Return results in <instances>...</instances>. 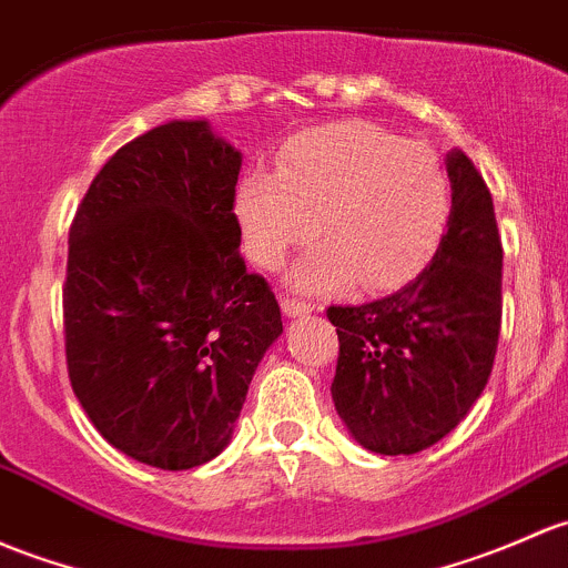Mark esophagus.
<instances>
[{"label":"esophagus","instance_id":"1","mask_svg":"<svg viewBox=\"0 0 568 568\" xmlns=\"http://www.w3.org/2000/svg\"><path fill=\"white\" fill-rule=\"evenodd\" d=\"M280 307H283V313L288 315V318H302V315H310L315 310L310 302L291 300V296H283V300H280Z\"/></svg>","mask_w":568,"mask_h":568}]
</instances>
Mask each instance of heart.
Segmentation results:
<instances>
[{"label": "heart", "instance_id": "obj_1", "mask_svg": "<svg viewBox=\"0 0 568 568\" xmlns=\"http://www.w3.org/2000/svg\"><path fill=\"white\" fill-rule=\"evenodd\" d=\"M234 209L247 255L264 268L283 264L318 229L326 242L300 261L291 285L332 294L354 280L389 288L419 272L446 229L452 190L433 146L339 122L285 143L277 174L247 171Z\"/></svg>", "mask_w": 568, "mask_h": 568}]
</instances>
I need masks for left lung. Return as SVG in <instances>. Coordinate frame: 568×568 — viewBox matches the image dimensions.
<instances>
[{"label":"left lung","mask_w":568,"mask_h":568,"mask_svg":"<svg viewBox=\"0 0 568 568\" xmlns=\"http://www.w3.org/2000/svg\"><path fill=\"white\" fill-rule=\"evenodd\" d=\"M446 171L452 212L425 272L384 300L326 310L339 337L334 408L375 455H416L446 438L495 362L504 247L493 195L459 149Z\"/></svg>","instance_id":"1"}]
</instances>
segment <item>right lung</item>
<instances>
[{
	"instance_id": "add662e5",
	"label": "right lung",
	"mask_w": 568,
	"mask_h": 568,
	"mask_svg": "<svg viewBox=\"0 0 568 568\" xmlns=\"http://www.w3.org/2000/svg\"><path fill=\"white\" fill-rule=\"evenodd\" d=\"M242 152L206 119L124 143L70 225L64 351L81 408L122 455L187 470L229 446L280 304L239 255Z\"/></svg>"
}]
</instances>
